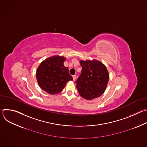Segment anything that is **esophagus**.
<instances>
[{"label": "esophagus", "mask_w": 147, "mask_h": 147, "mask_svg": "<svg viewBox=\"0 0 147 147\" xmlns=\"http://www.w3.org/2000/svg\"><path fill=\"white\" fill-rule=\"evenodd\" d=\"M76 75H74V76H73V80L74 81H75L76 80Z\"/></svg>", "instance_id": "esophagus-1"}]
</instances>
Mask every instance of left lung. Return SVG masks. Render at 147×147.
Masks as SVG:
<instances>
[{
  "label": "left lung",
  "instance_id": "1",
  "mask_svg": "<svg viewBox=\"0 0 147 147\" xmlns=\"http://www.w3.org/2000/svg\"><path fill=\"white\" fill-rule=\"evenodd\" d=\"M80 63L82 71L76 83L80 96L87 100L99 97L106 90L109 79L105 65L97 60H81Z\"/></svg>",
  "mask_w": 147,
  "mask_h": 147
}]
</instances>
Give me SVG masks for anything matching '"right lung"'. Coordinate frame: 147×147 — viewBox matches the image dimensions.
<instances>
[{
    "label": "right lung",
    "instance_id": "add662e5",
    "mask_svg": "<svg viewBox=\"0 0 147 147\" xmlns=\"http://www.w3.org/2000/svg\"><path fill=\"white\" fill-rule=\"evenodd\" d=\"M66 58L58 55L49 57L40 63L36 70L39 87L47 93L55 95L60 92L66 83L73 80L69 68L63 65Z\"/></svg>",
    "mask_w": 147,
    "mask_h": 147
}]
</instances>
